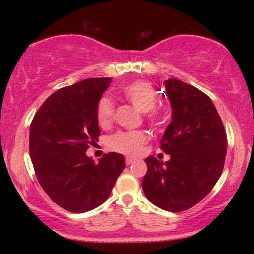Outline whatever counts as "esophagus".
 Wrapping results in <instances>:
<instances>
[{"mask_svg": "<svg viewBox=\"0 0 254 254\" xmlns=\"http://www.w3.org/2000/svg\"><path fill=\"white\" fill-rule=\"evenodd\" d=\"M136 162V159H133V157H127V159H125V164L127 165H132V164H135Z\"/></svg>", "mask_w": 254, "mask_h": 254, "instance_id": "obj_1", "label": "esophagus"}]
</instances>
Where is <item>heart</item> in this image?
Returning a JSON list of instances; mask_svg holds the SVG:
<instances>
[{"label": "heart", "mask_w": 254, "mask_h": 254, "mask_svg": "<svg viewBox=\"0 0 254 254\" xmlns=\"http://www.w3.org/2000/svg\"><path fill=\"white\" fill-rule=\"evenodd\" d=\"M122 94L127 100L141 112H150V119L157 121L159 113L153 109L157 103V93L149 82L142 80L132 81L122 87ZM115 116V106L110 98L104 97L99 100L97 118L100 127H109ZM148 136L142 131H122L111 138V145L115 150L127 155H136L141 151L142 145L147 142Z\"/></svg>", "instance_id": "b5f03b06"}]
</instances>
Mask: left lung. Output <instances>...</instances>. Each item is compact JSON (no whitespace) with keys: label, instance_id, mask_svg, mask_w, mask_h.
<instances>
[{"label":"left lung","instance_id":"1","mask_svg":"<svg viewBox=\"0 0 254 254\" xmlns=\"http://www.w3.org/2000/svg\"><path fill=\"white\" fill-rule=\"evenodd\" d=\"M172 121L161 138L168 161L148 156L142 180L145 197L164 210L191 208L220 179L227 154V135L210 98L177 78L165 81Z\"/></svg>","mask_w":254,"mask_h":254}]
</instances>
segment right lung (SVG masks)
Returning <instances> with one entry per match:
<instances>
[{"mask_svg":"<svg viewBox=\"0 0 254 254\" xmlns=\"http://www.w3.org/2000/svg\"><path fill=\"white\" fill-rule=\"evenodd\" d=\"M111 77L86 78L45 100L30 127V155L43 190L65 210L86 212L103 204L125 168L122 154L98 164L86 155L100 135L97 107Z\"/></svg>","mask_w":254,"mask_h":254,"instance_id":"add662e5","label":"right lung"}]
</instances>
